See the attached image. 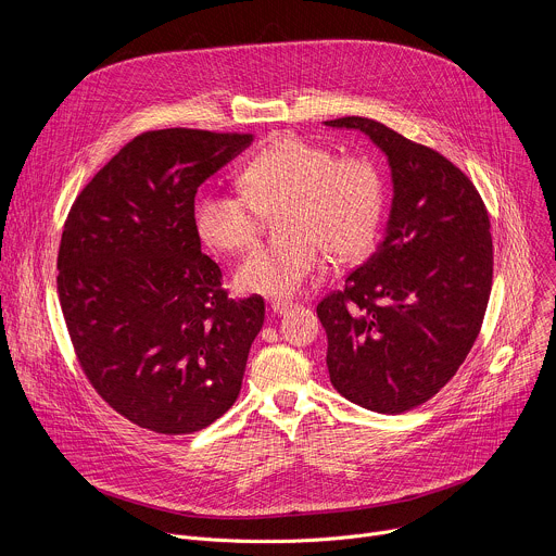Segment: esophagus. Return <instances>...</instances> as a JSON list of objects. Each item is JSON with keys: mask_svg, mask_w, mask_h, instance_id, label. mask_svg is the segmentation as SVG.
<instances>
[{"mask_svg": "<svg viewBox=\"0 0 556 556\" xmlns=\"http://www.w3.org/2000/svg\"><path fill=\"white\" fill-rule=\"evenodd\" d=\"M270 307H273L275 314H286L288 309L294 307V303L292 301H283V299H275V301H270Z\"/></svg>", "mask_w": 556, "mask_h": 556, "instance_id": "34e87169", "label": "esophagus"}]
</instances>
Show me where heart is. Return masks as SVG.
<instances>
[{
  "instance_id": "b5f03b06",
  "label": "heart",
  "mask_w": 556,
  "mask_h": 556,
  "mask_svg": "<svg viewBox=\"0 0 556 556\" xmlns=\"http://www.w3.org/2000/svg\"><path fill=\"white\" fill-rule=\"evenodd\" d=\"M237 193L202 191L193 224L202 240L224 253L251 249L266 215H277L281 240L255 249L235 270V286L249 294H296L319 270L324 249L334 260L367 253L384 211V178L363 155L339 157L332 149L283 134L242 172Z\"/></svg>"
}]
</instances>
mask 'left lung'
Segmentation results:
<instances>
[{"instance_id":"1","label":"left lung","mask_w":556,"mask_h":556,"mask_svg":"<svg viewBox=\"0 0 556 556\" xmlns=\"http://www.w3.org/2000/svg\"><path fill=\"white\" fill-rule=\"evenodd\" d=\"M326 125L369 136L393 182L376 253L316 305L330 380L354 405L403 414L433 399L480 334L493 286L491 219L442 153L363 116Z\"/></svg>"}]
</instances>
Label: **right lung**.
Returning <instances> with one entry per match:
<instances>
[{
  "instance_id": "obj_1",
  "label": "right lung",
  "mask_w": 556,
  "mask_h": 556,
  "mask_svg": "<svg viewBox=\"0 0 556 556\" xmlns=\"http://www.w3.org/2000/svg\"><path fill=\"white\" fill-rule=\"evenodd\" d=\"M251 142L253 134L144 131L67 213L56 290L74 354L101 399L142 429L200 431L240 395L264 299H228L193 204Z\"/></svg>"
}]
</instances>
